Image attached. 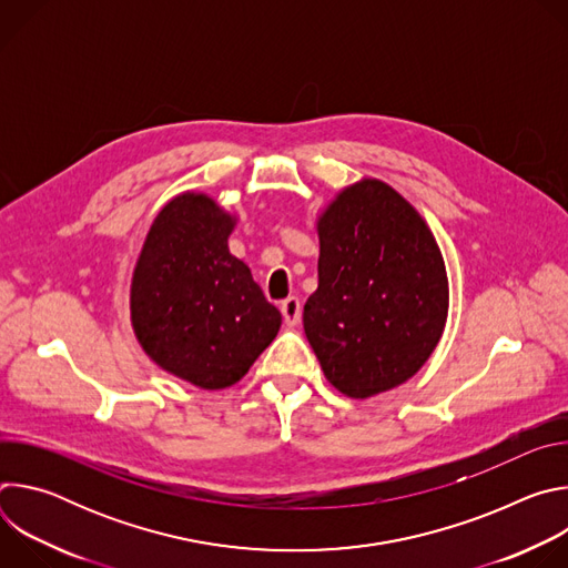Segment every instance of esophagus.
Listing matches in <instances>:
<instances>
[{
	"label": "esophagus",
	"instance_id": "obj_1",
	"mask_svg": "<svg viewBox=\"0 0 568 568\" xmlns=\"http://www.w3.org/2000/svg\"><path fill=\"white\" fill-rule=\"evenodd\" d=\"M281 312H283V318L287 326H296V323L301 321V301L296 296H287L281 303Z\"/></svg>",
	"mask_w": 568,
	"mask_h": 568
}]
</instances>
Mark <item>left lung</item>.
Segmentation results:
<instances>
[{"label":"left lung","mask_w":568,"mask_h":568,"mask_svg":"<svg viewBox=\"0 0 568 568\" xmlns=\"http://www.w3.org/2000/svg\"><path fill=\"white\" fill-rule=\"evenodd\" d=\"M318 287L305 337L328 382L364 399L414 377L438 346L449 283L420 213L379 180L344 189L316 220Z\"/></svg>","instance_id":"8db88e82"}]
</instances>
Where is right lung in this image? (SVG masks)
I'll return each instance as SVG.
<instances>
[{
	"label": "right lung",
	"instance_id": "obj_1",
	"mask_svg": "<svg viewBox=\"0 0 568 568\" xmlns=\"http://www.w3.org/2000/svg\"><path fill=\"white\" fill-rule=\"evenodd\" d=\"M233 226L235 215L204 193L173 197L145 235L130 287L145 355L206 390L245 377L281 328L250 267L229 254Z\"/></svg>",
	"mask_w": 568,
	"mask_h": 568
}]
</instances>
